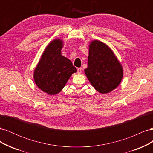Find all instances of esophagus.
Returning a JSON list of instances; mask_svg holds the SVG:
<instances>
[{"label": "esophagus", "mask_w": 153, "mask_h": 153, "mask_svg": "<svg viewBox=\"0 0 153 153\" xmlns=\"http://www.w3.org/2000/svg\"><path fill=\"white\" fill-rule=\"evenodd\" d=\"M82 68H78V69H77V73H78V74H80V73H82Z\"/></svg>", "instance_id": "34e87169"}]
</instances>
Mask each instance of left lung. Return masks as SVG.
I'll return each mask as SVG.
<instances>
[{"mask_svg":"<svg viewBox=\"0 0 153 153\" xmlns=\"http://www.w3.org/2000/svg\"><path fill=\"white\" fill-rule=\"evenodd\" d=\"M84 72L91 84L101 94H107L119 86L123 69L113 50L99 40L89 45L87 68Z\"/></svg>","mask_w":153,"mask_h":153,"instance_id":"1","label":"left lung"}]
</instances>
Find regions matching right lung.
I'll use <instances>...</instances> for the list:
<instances>
[{
  "label": "right lung",
  "instance_id": "right-lung-1",
  "mask_svg": "<svg viewBox=\"0 0 153 153\" xmlns=\"http://www.w3.org/2000/svg\"><path fill=\"white\" fill-rule=\"evenodd\" d=\"M63 41L55 38L47 46L33 77L39 89L49 95L57 94L66 84L72 74L77 71L70 60L61 54Z\"/></svg>",
  "mask_w": 153,
  "mask_h": 153
}]
</instances>
